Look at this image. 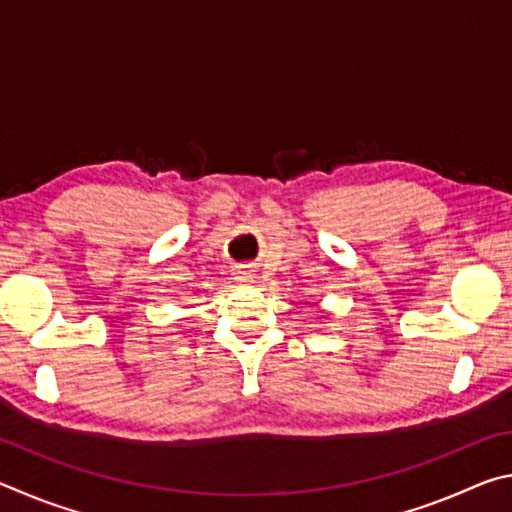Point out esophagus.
I'll return each mask as SVG.
<instances>
[{
  "instance_id": "34e87169",
  "label": "esophagus",
  "mask_w": 512,
  "mask_h": 512,
  "mask_svg": "<svg viewBox=\"0 0 512 512\" xmlns=\"http://www.w3.org/2000/svg\"><path fill=\"white\" fill-rule=\"evenodd\" d=\"M239 280H250V271H239Z\"/></svg>"
}]
</instances>
